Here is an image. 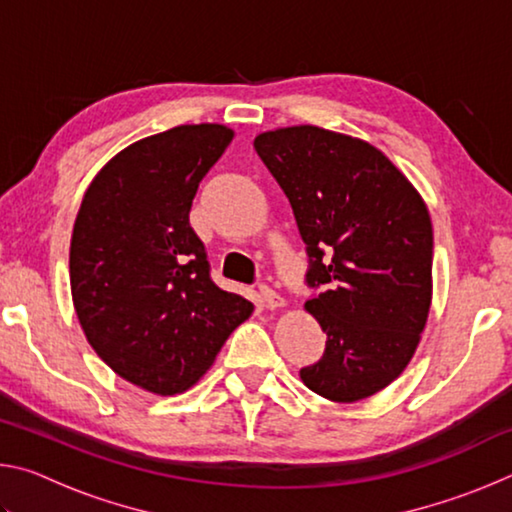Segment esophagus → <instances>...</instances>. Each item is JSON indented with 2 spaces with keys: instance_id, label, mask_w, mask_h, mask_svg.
Masks as SVG:
<instances>
[{
  "instance_id": "esophagus-1",
  "label": "esophagus",
  "mask_w": 512,
  "mask_h": 512,
  "mask_svg": "<svg viewBox=\"0 0 512 512\" xmlns=\"http://www.w3.org/2000/svg\"><path fill=\"white\" fill-rule=\"evenodd\" d=\"M259 300H262V305L266 309H277L284 305V298L280 296V293H275L273 289L268 287H259Z\"/></svg>"
}]
</instances>
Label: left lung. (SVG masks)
Returning a JSON list of instances; mask_svg holds the SVG:
<instances>
[{"label":"left lung","mask_w":512,"mask_h":512,"mask_svg":"<svg viewBox=\"0 0 512 512\" xmlns=\"http://www.w3.org/2000/svg\"><path fill=\"white\" fill-rule=\"evenodd\" d=\"M255 151L287 194L307 244L305 302L327 334L300 370L332 402L379 393L409 366L431 307L433 230L409 178L375 146L318 126L277 128Z\"/></svg>","instance_id":"obj_1"}]
</instances>
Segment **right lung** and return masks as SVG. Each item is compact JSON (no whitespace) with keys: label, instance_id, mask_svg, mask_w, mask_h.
<instances>
[{"label":"right lung","instance_id":"obj_1","mask_svg":"<svg viewBox=\"0 0 512 512\" xmlns=\"http://www.w3.org/2000/svg\"><path fill=\"white\" fill-rule=\"evenodd\" d=\"M235 133L185 124L126 146L83 196L69 284L85 339L121 379L155 395L194 386L253 302L216 287L189 225L198 183Z\"/></svg>","mask_w":512,"mask_h":512}]
</instances>
